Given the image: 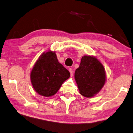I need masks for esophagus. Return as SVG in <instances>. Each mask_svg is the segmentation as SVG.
Listing matches in <instances>:
<instances>
[{"instance_id": "1", "label": "esophagus", "mask_w": 133, "mask_h": 133, "mask_svg": "<svg viewBox=\"0 0 133 133\" xmlns=\"http://www.w3.org/2000/svg\"><path fill=\"white\" fill-rule=\"evenodd\" d=\"M69 72H70V74H71V76H72V74H73V71H72V68H69Z\"/></svg>"}]
</instances>
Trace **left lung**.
I'll return each mask as SVG.
<instances>
[{
	"instance_id": "8db88e82",
	"label": "left lung",
	"mask_w": 133,
	"mask_h": 133,
	"mask_svg": "<svg viewBox=\"0 0 133 133\" xmlns=\"http://www.w3.org/2000/svg\"><path fill=\"white\" fill-rule=\"evenodd\" d=\"M74 77L79 92L85 97H91L101 90L107 80L105 69L102 63L93 56L82 57Z\"/></svg>"
}]
</instances>
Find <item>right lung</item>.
I'll use <instances>...</instances> for the list:
<instances>
[{"instance_id":"add662e5","label":"right lung","mask_w":133,"mask_h":133,"mask_svg":"<svg viewBox=\"0 0 133 133\" xmlns=\"http://www.w3.org/2000/svg\"><path fill=\"white\" fill-rule=\"evenodd\" d=\"M70 77L68 70L58 62L55 52H43L34 64L30 73L32 87L43 96L55 95Z\"/></svg>"}]
</instances>
